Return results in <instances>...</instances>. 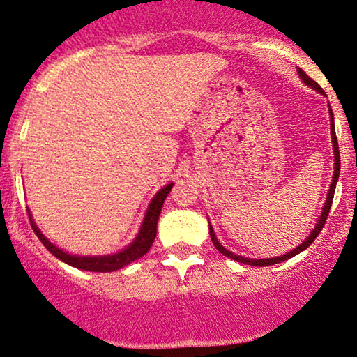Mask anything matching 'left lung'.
<instances>
[{
  "label": "left lung",
  "mask_w": 357,
  "mask_h": 357,
  "mask_svg": "<svg viewBox=\"0 0 357 357\" xmlns=\"http://www.w3.org/2000/svg\"><path fill=\"white\" fill-rule=\"evenodd\" d=\"M297 73L301 76V79L303 83L307 84V86H310L315 89V91L325 94V91L320 88V84L313 82L310 76H307V73L301 68H297ZM328 109H330V130H331V142H333V153H335V171H333V179H331V184H330V191L326 194V201H325V206L321 208V215L318 217V220L315 223V227H313V230L310 231V235L307 236L305 240L302 241L301 245L297 246V248H294L289 251L286 255H281V256H275V258H263V259H253V258H245V256H240V255H235L231 253V251H228L225 246H222L220 241L217 240L215 236V231H213V228L211 225V222H208V234H211V238H212V243L215 245V248L220 251L223 256H227V258L234 259V261H238V263H243V264H250V266H271V264H278V263H282V261H287L294 258V256L302 253L303 250H307L308 246H310L313 241H315L317 235L320 234L323 225H325L326 222V217H328V212H330V207H331V202H333V196H335V189H336V183H338V178H340V149H338V140H336V132H335V117H333V112H331V107L330 104H328Z\"/></svg>",
  "instance_id": "1"
}]
</instances>
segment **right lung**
<instances>
[{
  "instance_id": "right-lung-1",
  "label": "right lung",
  "mask_w": 357,
  "mask_h": 357,
  "mask_svg": "<svg viewBox=\"0 0 357 357\" xmlns=\"http://www.w3.org/2000/svg\"><path fill=\"white\" fill-rule=\"evenodd\" d=\"M171 188H173V183L166 184L160 189L158 192L155 194V197L151 199V202L149 204V208H146L144 222H142L140 230L134 241L126 248L117 251V253L112 255H102V256H82V255H71L68 251H63L59 246H55L52 241L47 238V236L42 234L39 230V227L36 225L34 218H32L31 211H27L29 213V220L32 225V230L37 235V238L42 241V245L45 246L47 250L50 251L55 258H59L63 263L73 266L76 269H83V271H93V273H112V271H117L123 268V266L134 263V261L140 259L142 256L149 253L150 246L153 245L155 236H156V223H158L160 213H161V207H163V202L166 196H168Z\"/></svg>"
}]
</instances>
